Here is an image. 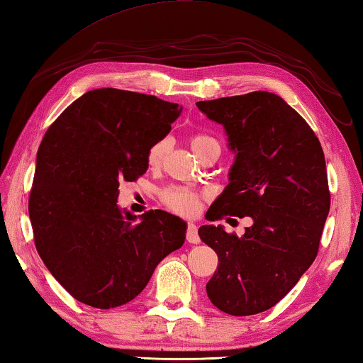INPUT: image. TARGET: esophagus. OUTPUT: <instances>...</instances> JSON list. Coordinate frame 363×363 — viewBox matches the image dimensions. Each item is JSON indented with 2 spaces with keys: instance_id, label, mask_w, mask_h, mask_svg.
Listing matches in <instances>:
<instances>
[{
  "instance_id": "34e87169",
  "label": "esophagus",
  "mask_w": 363,
  "mask_h": 363,
  "mask_svg": "<svg viewBox=\"0 0 363 363\" xmlns=\"http://www.w3.org/2000/svg\"><path fill=\"white\" fill-rule=\"evenodd\" d=\"M186 240L189 244H199L201 239H199V234H198V228H196L194 223L189 221L188 223V230H186Z\"/></svg>"
}]
</instances>
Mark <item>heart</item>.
<instances>
[{"mask_svg":"<svg viewBox=\"0 0 363 363\" xmlns=\"http://www.w3.org/2000/svg\"><path fill=\"white\" fill-rule=\"evenodd\" d=\"M191 145L193 151L198 155L199 151H202L207 146L211 145H218L217 140L208 137V135H194L191 138ZM170 142L169 138H161L157 140L156 143L151 145V148L148 150V155H146V162H148L150 167L156 169L164 162L165 155L169 151ZM162 202L167 206L170 211H174L180 215H193L198 212L199 208V202H201V194L196 193L194 189H189L185 186H169L167 189L162 191Z\"/></svg>","mask_w":363,"mask_h":363,"instance_id":"obj_1","label":"heart"}]
</instances>
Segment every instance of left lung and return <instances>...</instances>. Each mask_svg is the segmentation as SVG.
Wrapping results in <instances>:
<instances>
[{"mask_svg":"<svg viewBox=\"0 0 363 363\" xmlns=\"http://www.w3.org/2000/svg\"><path fill=\"white\" fill-rule=\"evenodd\" d=\"M196 105L225 127L236 152L230 183L206 218L253 220L242 238L221 225L199 228L202 242L218 255L207 295L226 314L263 313L317 257L330 211L325 156L309 124L276 94L257 91Z\"/></svg>","mask_w":363,"mask_h":363,"instance_id":"1","label":"left lung"}]
</instances>
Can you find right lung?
<instances>
[{
	"label": "right lung",
	"instance_id": "1",
	"mask_svg": "<svg viewBox=\"0 0 363 363\" xmlns=\"http://www.w3.org/2000/svg\"><path fill=\"white\" fill-rule=\"evenodd\" d=\"M180 113L155 95L94 89L44 133L28 213L43 263L74 300L123 306L185 242L186 223L175 215L150 211L135 221L118 207L119 185L145 174L151 145Z\"/></svg>",
	"mask_w": 363,
	"mask_h": 363
}]
</instances>
